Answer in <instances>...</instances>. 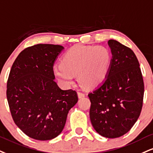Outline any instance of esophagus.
Returning a JSON list of instances; mask_svg holds the SVG:
<instances>
[{
  "label": "esophagus",
  "mask_w": 153,
  "mask_h": 153,
  "mask_svg": "<svg viewBox=\"0 0 153 153\" xmlns=\"http://www.w3.org/2000/svg\"><path fill=\"white\" fill-rule=\"evenodd\" d=\"M78 95L79 98H82V97H85V93H82V92L80 91H78Z\"/></svg>",
  "instance_id": "obj_1"
}]
</instances>
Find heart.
I'll use <instances>...</instances> for the list:
<instances>
[{
	"instance_id": "heart-1",
	"label": "heart",
	"mask_w": 153,
	"mask_h": 153,
	"mask_svg": "<svg viewBox=\"0 0 153 153\" xmlns=\"http://www.w3.org/2000/svg\"><path fill=\"white\" fill-rule=\"evenodd\" d=\"M111 63V53L102 45H75L62 56L53 73L65 86L73 83L75 75L83 87L93 88L105 80Z\"/></svg>"
}]
</instances>
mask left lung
<instances>
[{
	"label": "left lung",
	"instance_id": "1",
	"mask_svg": "<svg viewBox=\"0 0 153 153\" xmlns=\"http://www.w3.org/2000/svg\"><path fill=\"white\" fill-rule=\"evenodd\" d=\"M108 45L113 58L105 80L88 94L90 118L97 133L116 138L129 131L140 115L144 82L133 51L115 40Z\"/></svg>",
	"mask_w": 153,
	"mask_h": 153
}]
</instances>
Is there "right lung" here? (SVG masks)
I'll return each mask as SVG.
<instances>
[{"mask_svg": "<svg viewBox=\"0 0 153 153\" xmlns=\"http://www.w3.org/2000/svg\"><path fill=\"white\" fill-rule=\"evenodd\" d=\"M64 48L37 44L20 53L13 64L6 95L14 123L28 137L38 140L56 137L63 130L78 94L62 91L55 82L53 64Z\"/></svg>", "mask_w": 153, "mask_h": 153, "instance_id": "obj_1", "label": "right lung"}]
</instances>
